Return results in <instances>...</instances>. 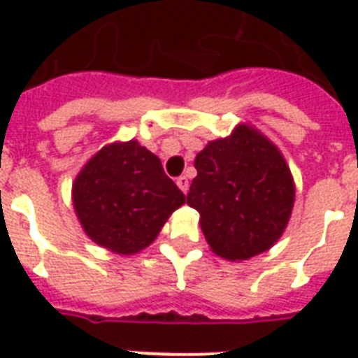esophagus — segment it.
Here are the masks:
<instances>
[{
    "label": "esophagus",
    "mask_w": 358,
    "mask_h": 358,
    "mask_svg": "<svg viewBox=\"0 0 358 358\" xmlns=\"http://www.w3.org/2000/svg\"><path fill=\"white\" fill-rule=\"evenodd\" d=\"M176 185L182 189V193H187V189H189V180H187V176H180V178H176Z\"/></svg>",
    "instance_id": "1"
}]
</instances>
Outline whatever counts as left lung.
Returning a JSON list of instances; mask_svg holds the SVG:
<instances>
[{
	"label": "left lung",
	"mask_w": 358,
	"mask_h": 358,
	"mask_svg": "<svg viewBox=\"0 0 358 358\" xmlns=\"http://www.w3.org/2000/svg\"><path fill=\"white\" fill-rule=\"evenodd\" d=\"M187 204L212 252L249 260L277 243L292 217L295 182L277 145L250 124L210 141L195 157Z\"/></svg>",
	"instance_id": "1"
}]
</instances>
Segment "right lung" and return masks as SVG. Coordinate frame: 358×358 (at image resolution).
<instances>
[{"label":"right lung","instance_id":"1","mask_svg":"<svg viewBox=\"0 0 358 358\" xmlns=\"http://www.w3.org/2000/svg\"><path fill=\"white\" fill-rule=\"evenodd\" d=\"M185 202L156 154L139 141H115L81 167L72 204L81 229L115 255H137Z\"/></svg>","mask_w":358,"mask_h":358}]
</instances>
